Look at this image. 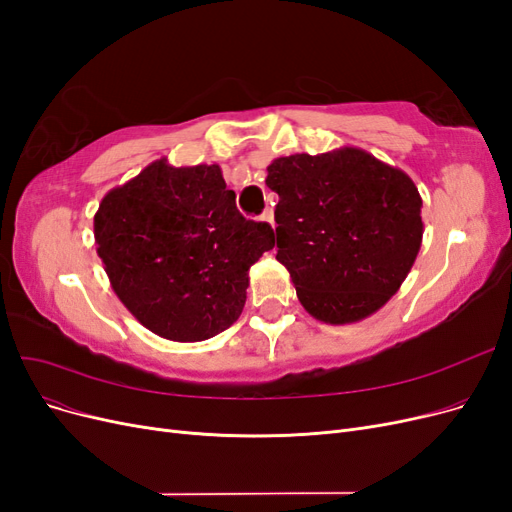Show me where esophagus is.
<instances>
[{"mask_svg":"<svg viewBox=\"0 0 512 512\" xmlns=\"http://www.w3.org/2000/svg\"><path fill=\"white\" fill-rule=\"evenodd\" d=\"M260 220H262V222H267V224H271V226H275V222H273V209H265V211H262Z\"/></svg>","mask_w":512,"mask_h":512,"instance_id":"34e87169","label":"esophagus"}]
</instances>
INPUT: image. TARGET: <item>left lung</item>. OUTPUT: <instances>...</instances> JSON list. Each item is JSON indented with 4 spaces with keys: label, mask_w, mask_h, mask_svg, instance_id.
<instances>
[{
    "label": "left lung",
    "mask_w": 512,
    "mask_h": 512,
    "mask_svg": "<svg viewBox=\"0 0 512 512\" xmlns=\"http://www.w3.org/2000/svg\"><path fill=\"white\" fill-rule=\"evenodd\" d=\"M275 205L277 260L307 314L359 322L408 277L423 241V198L414 181L371 153L342 147L294 153L267 166Z\"/></svg>",
    "instance_id": "1"
}]
</instances>
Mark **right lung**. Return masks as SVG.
<instances>
[{
    "mask_svg": "<svg viewBox=\"0 0 512 512\" xmlns=\"http://www.w3.org/2000/svg\"><path fill=\"white\" fill-rule=\"evenodd\" d=\"M98 256L119 301L164 339L203 342L235 322L273 228L245 220L218 164L151 162L94 215Z\"/></svg>",
    "mask_w": 512,
    "mask_h": 512,
    "instance_id": "add662e5",
    "label": "right lung"
}]
</instances>
